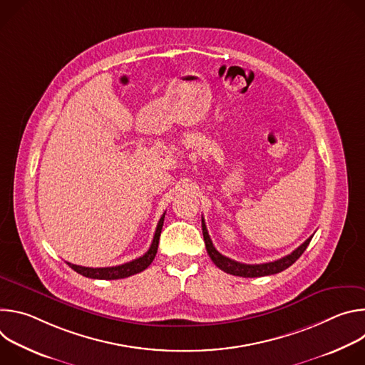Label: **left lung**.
<instances>
[{"mask_svg":"<svg viewBox=\"0 0 365 365\" xmlns=\"http://www.w3.org/2000/svg\"><path fill=\"white\" fill-rule=\"evenodd\" d=\"M202 232H203L206 251H207V254H210L214 264L218 269H221L222 272L232 274V276H240V277H263V276H270V274H276V273L286 270L303 254V251L307 248L312 237H314V235L309 237L293 252H290L289 255H286L283 258L276 259V262L263 263V264H244V263H238V262H235V259H231V258L222 255L221 252H218V250L214 247V244L210 238V234H207L206 225L203 224V218H202Z\"/></svg>","mask_w":365,"mask_h":365,"instance_id":"8db88e82","label":"left lung"}]
</instances>
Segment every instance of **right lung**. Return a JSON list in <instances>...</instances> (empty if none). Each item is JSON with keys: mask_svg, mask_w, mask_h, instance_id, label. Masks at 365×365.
<instances>
[{"mask_svg": "<svg viewBox=\"0 0 365 365\" xmlns=\"http://www.w3.org/2000/svg\"><path fill=\"white\" fill-rule=\"evenodd\" d=\"M163 221H165V214L163 217L160 218L159 224H158V228H155V232H154V237H153V241H151V245L148 248V251L133 259V262L130 263H125V264H120V266H115V267H82V266H76V264H72V263H68L71 269H73L76 273L85 276V277H89V279H99V280H117V279H124V277H130L133 274H137L143 270H145L151 263L153 259L155 257V252H158V247H159V238H160V234H162V228H163Z\"/></svg>", "mask_w": 365, "mask_h": 365, "instance_id": "add662e5", "label": "right lung"}]
</instances>
